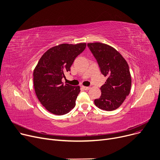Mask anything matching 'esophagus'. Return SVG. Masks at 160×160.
Instances as JSON below:
<instances>
[{
	"mask_svg": "<svg viewBox=\"0 0 160 160\" xmlns=\"http://www.w3.org/2000/svg\"><path fill=\"white\" fill-rule=\"evenodd\" d=\"M82 88L84 90H89L90 89V87H86V86H82Z\"/></svg>",
	"mask_w": 160,
	"mask_h": 160,
	"instance_id": "obj_1",
	"label": "esophagus"
}]
</instances>
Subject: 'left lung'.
Masks as SVG:
<instances>
[{
	"label": "left lung",
	"instance_id": "1",
	"mask_svg": "<svg viewBox=\"0 0 160 160\" xmlns=\"http://www.w3.org/2000/svg\"><path fill=\"white\" fill-rule=\"evenodd\" d=\"M88 46L97 59L100 71L107 80L100 88L101 96L95 104L106 111H113L121 106L130 93L132 78L127 62L113 47L95 42Z\"/></svg>",
	"mask_w": 160,
	"mask_h": 160
}]
</instances>
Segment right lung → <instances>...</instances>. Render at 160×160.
I'll return each instance as SVG.
<instances>
[{
  "label": "right lung",
  "mask_w": 160,
  "mask_h": 160,
  "mask_svg": "<svg viewBox=\"0 0 160 160\" xmlns=\"http://www.w3.org/2000/svg\"><path fill=\"white\" fill-rule=\"evenodd\" d=\"M86 47V43L60 44L49 48L39 59L33 72V87L39 101L49 112L62 115L74 108L80 86L63 84L62 80Z\"/></svg>",
  "instance_id": "add662e5"
}]
</instances>
